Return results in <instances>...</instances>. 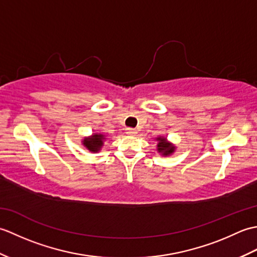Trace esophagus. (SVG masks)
Returning <instances> with one entry per match:
<instances>
[{
  "label": "esophagus",
  "instance_id": "obj_1",
  "mask_svg": "<svg viewBox=\"0 0 257 257\" xmlns=\"http://www.w3.org/2000/svg\"><path fill=\"white\" fill-rule=\"evenodd\" d=\"M125 134H127L128 136H135L136 134H137V130L134 128H128L127 130H125Z\"/></svg>",
  "mask_w": 257,
  "mask_h": 257
}]
</instances>
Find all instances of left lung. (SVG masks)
<instances>
[{"instance_id":"obj_1","label":"left lung","mask_w":257,"mask_h":257,"mask_svg":"<svg viewBox=\"0 0 257 257\" xmlns=\"http://www.w3.org/2000/svg\"><path fill=\"white\" fill-rule=\"evenodd\" d=\"M157 140V151L163 157H169L172 154H174L177 147L174 146L172 143H170L166 137L163 136H159V137L156 138Z\"/></svg>"}]
</instances>
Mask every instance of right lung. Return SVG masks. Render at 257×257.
<instances>
[{
	"mask_svg": "<svg viewBox=\"0 0 257 257\" xmlns=\"http://www.w3.org/2000/svg\"><path fill=\"white\" fill-rule=\"evenodd\" d=\"M107 138L103 134H92L91 136H88V137H84L81 139V144L85 147L87 150H89L91 154H97L101 150L103 147V141H105Z\"/></svg>",
	"mask_w": 257,
	"mask_h": 257,
	"instance_id": "obj_1",
	"label": "right lung"
}]
</instances>
